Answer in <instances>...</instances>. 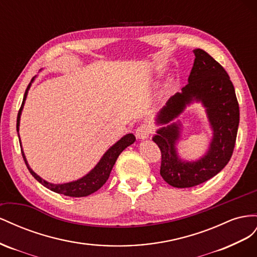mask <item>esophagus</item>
<instances>
[{"mask_svg": "<svg viewBox=\"0 0 257 257\" xmlns=\"http://www.w3.org/2000/svg\"><path fill=\"white\" fill-rule=\"evenodd\" d=\"M152 127L150 126L149 123H142L140 126L138 127V129L136 130V136L138 139H140V140H145V139H148L150 137V135L152 134Z\"/></svg>", "mask_w": 257, "mask_h": 257, "instance_id": "1", "label": "esophagus"}]
</instances>
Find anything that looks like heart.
I'll return each instance as SVG.
<instances>
[{"label":"heart","mask_w":257,"mask_h":257,"mask_svg":"<svg viewBox=\"0 0 257 257\" xmlns=\"http://www.w3.org/2000/svg\"><path fill=\"white\" fill-rule=\"evenodd\" d=\"M171 80H172L171 78H169V79H168V83H167V84H168V85H169V84L171 83Z\"/></svg>","instance_id":"heart-1"}]
</instances>
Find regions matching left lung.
Wrapping results in <instances>:
<instances>
[{"instance_id":"obj_1","label":"left lung","mask_w":257,"mask_h":257,"mask_svg":"<svg viewBox=\"0 0 257 257\" xmlns=\"http://www.w3.org/2000/svg\"><path fill=\"white\" fill-rule=\"evenodd\" d=\"M193 51L195 61L188 84L158 112L155 120L161 127L153 137L161 151L160 175L168 184L178 188L199 185L224 169L232 155L239 126V104L227 72L204 50ZM194 101H200L205 107L212 139L202 158L187 162L178 156L176 144L181 123L174 119Z\"/></svg>"}]
</instances>
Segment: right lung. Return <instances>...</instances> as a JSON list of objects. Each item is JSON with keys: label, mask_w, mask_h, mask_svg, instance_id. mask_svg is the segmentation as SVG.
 Instances as JSON below:
<instances>
[{"label": "right lung", "mask_w": 257, "mask_h": 257, "mask_svg": "<svg viewBox=\"0 0 257 257\" xmlns=\"http://www.w3.org/2000/svg\"><path fill=\"white\" fill-rule=\"evenodd\" d=\"M36 76H34L31 80V83L29 84V86L27 87L25 96H24V100H23V104H21V107L18 112V116H17V133H18V137H19V126H20V116H21V112L24 109V105L25 102L28 96V91L30 89V87L32 85V83L34 82ZM136 141V137L133 134H128L126 136H123L120 140L117 141L114 145H112L104 154L103 156L101 157V159L99 160V163L94 166V168L92 170H90L86 175H84L83 178H80L76 181H72V182H68V183H63V184H54V183H49L47 181H45L44 179H42L40 175L36 174L31 168L29 166L27 158L25 153L23 151V145L21 146V153H23V157L25 159V163L28 167L29 171L33 175L34 179L40 182L43 186H45L46 188L53 190L55 193L58 194H62L64 196H70V197H86L88 195H91L92 193L97 192L99 188H101L103 186L104 183L107 181L109 173H111L113 166L115 165L117 158H118L119 154L128 148L129 145L134 144ZM19 142L21 144V140L19 137Z\"/></svg>", "instance_id": "add662e5"}]
</instances>
